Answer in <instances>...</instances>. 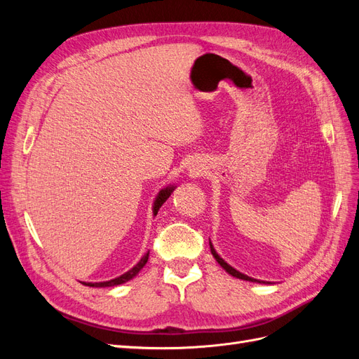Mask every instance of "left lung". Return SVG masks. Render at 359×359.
Instances as JSON below:
<instances>
[{"mask_svg": "<svg viewBox=\"0 0 359 359\" xmlns=\"http://www.w3.org/2000/svg\"><path fill=\"white\" fill-rule=\"evenodd\" d=\"M210 245H211V243H210ZM211 253H212V256L215 257L217 262L220 264V266H222V268H224V269L227 271V273H229L231 276H233V277H238V278H241V280H247V281H257V280H255V278H252V277H247V276L241 274L240 271H236V269H235V268H232L231 265H227V264L224 262V260H223V259H222L219 255L215 253V250L212 248V245H211ZM259 283H260V281H259Z\"/></svg>", "mask_w": 359, "mask_h": 359, "instance_id": "left-lung-1", "label": "left lung"}]
</instances>
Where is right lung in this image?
Returning <instances> with one entry per match:
<instances>
[{"mask_svg":"<svg viewBox=\"0 0 359 359\" xmlns=\"http://www.w3.org/2000/svg\"><path fill=\"white\" fill-rule=\"evenodd\" d=\"M172 190H173V187H169V189H165V190H161V191L158 193V196H157V199H156V202H154V214H157L158 210L161 208V205L168 201V198L170 196ZM148 256H149V253H147L142 259H140L139 262L136 264V266H133L132 269L127 271L126 274L119 276V277H116V278H114V280L102 281V283H83V285H85V286H93V287H109V286H116V285L126 283V281H128L130 278H133V277L139 273V271L145 266V264L148 262Z\"/></svg>","mask_w":359,"mask_h":359,"instance_id":"right-lung-1","label":"right lung"}]
</instances>
